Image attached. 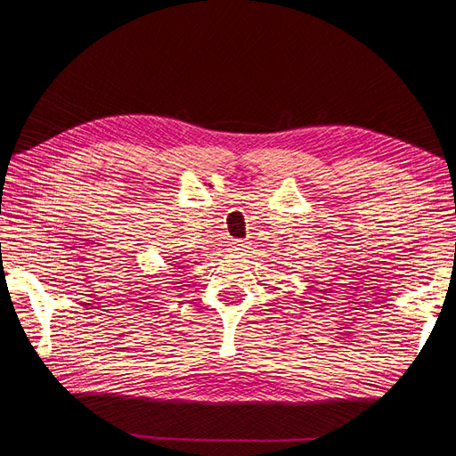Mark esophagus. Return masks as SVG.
<instances>
[{"label":"esophagus","instance_id":"esophagus-1","mask_svg":"<svg viewBox=\"0 0 456 456\" xmlns=\"http://www.w3.org/2000/svg\"><path fill=\"white\" fill-rule=\"evenodd\" d=\"M233 247H236V249H243L245 243L241 240H233Z\"/></svg>","mask_w":456,"mask_h":456}]
</instances>
